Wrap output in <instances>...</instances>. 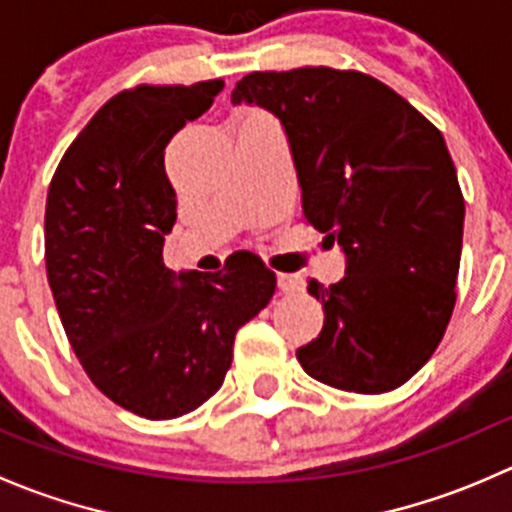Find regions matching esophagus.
Masks as SVG:
<instances>
[{"label": "esophagus", "instance_id": "esophagus-1", "mask_svg": "<svg viewBox=\"0 0 512 512\" xmlns=\"http://www.w3.org/2000/svg\"><path fill=\"white\" fill-rule=\"evenodd\" d=\"M277 287L285 294H297L304 289V282L297 275H277Z\"/></svg>", "mask_w": 512, "mask_h": 512}]
</instances>
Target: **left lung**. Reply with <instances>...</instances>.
<instances>
[{"label":"left lung","mask_w":512,"mask_h":512,"mask_svg":"<svg viewBox=\"0 0 512 512\" xmlns=\"http://www.w3.org/2000/svg\"><path fill=\"white\" fill-rule=\"evenodd\" d=\"M230 101L280 121L304 218L347 260L337 285L309 282L324 327L299 364L334 389H396L436 352L456 304L466 205L441 131L381 81L327 66L255 71Z\"/></svg>","instance_id":"1"}]
</instances>
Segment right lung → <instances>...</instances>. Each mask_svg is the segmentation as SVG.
I'll return each mask as SVG.
<instances>
[{"label": "right lung", "mask_w": 512, "mask_h": 512, "mask_svg": "<svg viewBox=\"0 0 512 512\" xmlns=\"http://www.w3.org/2000/svg\"><path fill=\"white\" fill-rule=\"evenodd\" d=\"M223 86L113 96L61 158L46 198V277L71 349L113 404L151 421L190 414L223 386L237 329L277 287L257 255H232L223 272L163 265L178 218L165 146Z\"/></svg>", "instance_id": "right-lung-1"}]
</instances>
